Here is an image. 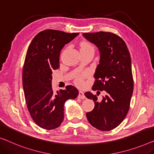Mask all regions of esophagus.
I'll list each match as a JSON object with an SVG mask.
<instances>
[{
	"label": "esophagus",
	"instance_id": "esophagus-1",
	"mask_svg": "<svg viewBox=\"0 0 154 154\" xmlns=\"http://www.w3.org/2000/svg\"><path fill=\"white\" fill-rule=\"evenodd\" d=\"M79 99H85V96L83 92H82V91H79Z\"/></svg>",
	"mask_w": 154,
	"mask_h": 154
}]
</instances>
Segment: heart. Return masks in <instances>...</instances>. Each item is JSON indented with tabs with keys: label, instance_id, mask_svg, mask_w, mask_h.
I'll return each instance as SVG.
<instances>
[{
	"label": "heart",
	"instance_id": "obj_1",
	"mask_svg": "<svg viewBox=\"0 0 154 154\" xmlns=\"http://www.w3.org/2000/svg\"><path fill=\"white\" fill-rule=\"evenodd\" d=\"M81 51H94V47L90 42H82L81 44ZM84 75H78L75 79V83L78 85H81L83 81Z\"/></svg>",
	"mask_w": 154,
	"mask_h": 154
}]
</instances>
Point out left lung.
<instances>
[{"mask_svg": "<svg viewBox=\"0 0 154 154\" xmlns=\"http://www.w3.org/2000/svg\"><path fill=\"white\" fill-rule=\"evenodd\" d=\"M83 36L99 48L100 63L94 73L92 90L85 93L94 101V108L87 112L88 122L94 128L108 131L123 122L130 108L133 92L131 60L125 42L110 32L83 33ZM103 91L102 98L97 97Z\"/></svg>", "mask_w": 154, "mask_h": 154, "instance_id": "obj_1", "label": "left lung"}]
</instances>
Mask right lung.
I'll list each match as a JSON object with an SVG mask.
<instances>
[{"instance_id": "add662e5", "label": "right lung", "mask_w": 154, "mask_h": 154, "mask_svg": "<svg viewBox=\"0 0 154 154\" xmlns=\"http://www.w3.org/2000/svg\"><path fill=\"white\" fill-rule=\"evenodd\" d=\"M79 34L48 29L35 35L28 46L22 75L24 96L32 120L44 129L60 126L64 103L79 95L73 85L54 92L51 84L52 72L60 67L62 48Z\"/></svg>"}]
</instances>
